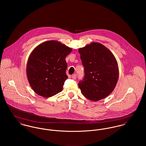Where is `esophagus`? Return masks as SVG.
Here are the masks:
<instances>
[{"mask_svg":"<svg viewBox=\"0 0 146 146\" xmlns=\"http://www.w3.org/2000/svg\"><path fill=\"white\" fill-rule=\"evenodd\" d=\"M71 78L73 79H74V80H75L76 79V74H73L72 75V76H71Z\"/></svg>","mask_w":146,"mask_h":146,"instance_id":"1","label":"esophagus"}]
</instances>
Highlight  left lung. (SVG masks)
<instances>
[{
  "label": "left lung",
  "mask_w": 146,
  "mask_h": 146,
  "mask_svg": "<svg viewBox=\"0 0 146 146\" xmlns=\"http://www.w3.org/2000/svg\"><path fill=\"white\" fill-rule=\"evenodd\" d=\"M84 67L85 76L78 84L82 93L88 99L98 101L114 90L119 70L113 53L103 44L92 42L79 49Z\"/></svg>",
  "instance_id": "8db88e82"
}]
</instances>
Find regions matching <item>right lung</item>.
I'll return each instance as SVG.
<instances>
[{
  "instance_id": "obj_1",
  "label": "right lung",
  "mask_w": 146,
  "mask_h": 146,
  "mask_svg": "<svg viewBox=\"0 0 146 146\" xmlns=\"http://www.w3.org/2000/svg\"><path fill=\"white\" fill-rule=\"evenodd\" d=\"M72 50L56 40L43 42L34 49L26 64V75L35 93L48 98L62 92L68 78L65 58Z\"/></svg>"
}]
</instances>
